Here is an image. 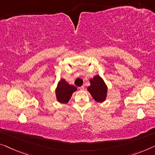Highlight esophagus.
<instances>
[{"instance_id": "1", "label": "esophagus", "mask_w": 155, "mask_h": 155, "mask_svg": "<svg viewBox=\"0 0 155 155\" xmlns=\"http://www.w3.org/2000/svg\"><path fill=\"white\" fill-rule=\"evenodd\" d=\"M79 89L81 90V91H84V90L85 89V87H84V86H81V87H79Z\"/></svg>"}]
</instances>
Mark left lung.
<instances>
[{"label": "left lung", "instance_id": "8db88e82", "mask_svg": "<svg viewBox=\"0 0 155 155\" xmlns=\"http://www.w3.org/2000/svg\"><path fill=\"white\" fill-rule=\"evenodd\" d=\"M91 85L87 91L91 93L92 98L97 102H103L106 100L107 95V86L104 80L99 75H96L90 79Z\"/></svg>", "mask_w": 155, "mask_h": 155}]
</instances>
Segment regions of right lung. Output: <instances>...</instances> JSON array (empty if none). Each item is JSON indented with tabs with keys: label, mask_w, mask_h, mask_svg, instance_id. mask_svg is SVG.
<instances>
[{
	"label": "right lung",
	"mask_w": 155,
	"mask_h": 155,
	"mask_svg": "<svg viewBox=\"0 0 155 155\" xmlns=\"http://www.w3.org/2000/svg\"><path fill=\"white\" fill-rule=\"evenodd\" d=\"M76 91H77V87L69 84L64 78H61L55 89L57 101L61 103L67 104L70 101L73 92Z\"/></svg>",
	"instance_id": "1"
}]
</instances>
